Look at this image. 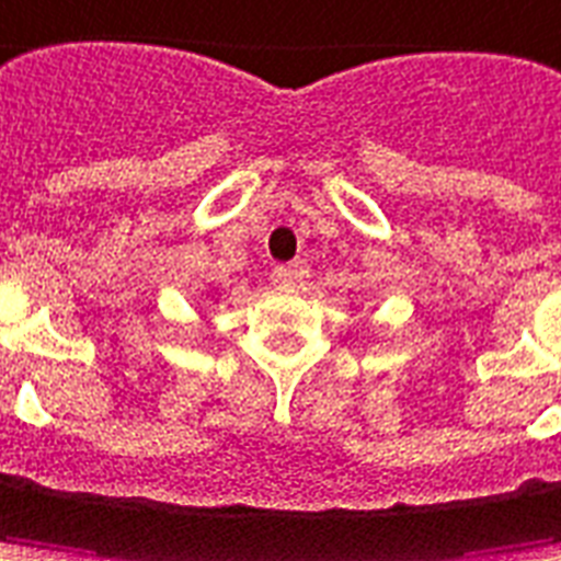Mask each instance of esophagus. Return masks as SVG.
<instances>
[{
  "mask_svg": "<svg viewBox=\"0 0 561 561\" xmlns=\"http://www.w3.org/2000/svg\"><path fill=\"white\" fill-rule=\"evenodd\" d=\"M296 277H299V268H296V265H277V268H274V284H280V287L296 284Z\"/></svg>",
  "mask_w": 561,
  "mask_h": 561,
  "instance_id": "esophagus-1",
  "label": "esophagus"
}]
</instances>
